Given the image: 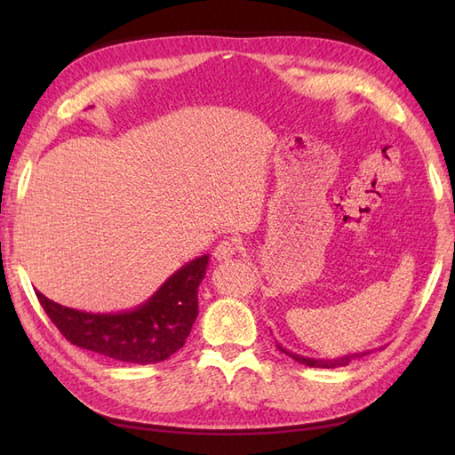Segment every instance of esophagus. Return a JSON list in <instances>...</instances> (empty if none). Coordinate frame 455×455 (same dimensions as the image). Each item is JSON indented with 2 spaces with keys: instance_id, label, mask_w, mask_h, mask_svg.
I'll return each mask as SVG.
<instances>
[{
  "instance_id": "esophagus-1",
  "label": "esophagus",
  "mask_w": 455,
  "mask_h": 455,
  "mask_svg": "<svg viewBox=\"0 0 455 455\" xmlns=\"http://www.w3.org/2000/svg\"><path fill=\"white\" fill-rule=\"evenodd\" d=\"M236 252H238V246L233 243V240H222V243L215 248L212 256H215L217 262H225V259H230Z\"/></svg>"
}]
</instances>
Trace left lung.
Masks as SVG:
<instances>
[{"mask_svg": "<svg viewBox=\"0 0 455 455\" xmlns=\"http://www.w3.org/2000/svg\"><path fill=\"white\" fill-rule=\"evenodd\" d=\"M279 350H282L285 355L293 357V360L297 363H303V365H308V367H324V370H334V367H344V365H350V362L354 360V357H357L360 354H347V355H338V357H308V355H303V354H295V352H289L285 346L277 344ZM370 354V352H363L362 355Z\"/></svg>", "mask_w": 455, "mask_h": 455, "instance_id": "obj_1", "label": "left lung"}]
</instances>
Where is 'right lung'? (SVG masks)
Here are the masks:
<instances>
[{"label": "right lung", "instance_id": "obj_1", "mask_svg": "<svg viewBox=\"0 0 455 455\" xmlns=\"http://www.w3.org/2000/svg\"><path fill=\"white\" fill-rule=\"evenodd\" d=\"M209 254L176 269L147 301L117 313H88L58 305L36 291L44 313L74 346L117 362L158 363L186 344L199 313L197 289Z\"/></svg>", "mask_w": 455, "mask_h": 455}]
</instances>
